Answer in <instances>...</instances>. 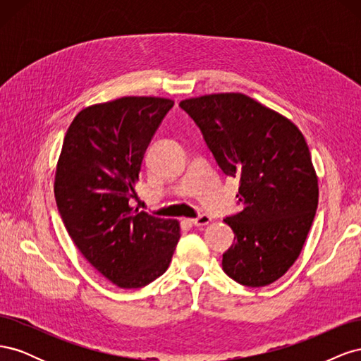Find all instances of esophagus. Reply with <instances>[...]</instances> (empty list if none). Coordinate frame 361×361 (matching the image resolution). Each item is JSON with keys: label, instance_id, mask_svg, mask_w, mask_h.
<instances>
[{"label": "esophagus", "instance_id": "1", "mask_svg": "<svg viewBox=\"0 0 361 361\" xmlns=\"http://www.w3.org/2000/svg\"><path fill=\"white\" fill-rule=\"evenodd\" d=\"M211 215H207V214H200L199 216H195V218H192L191 220V223L194 224V226H206V224H209L211 223Z\"/></svg>", "mask_w": 361, "mask_h": 361}]
</instances>
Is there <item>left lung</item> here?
<instances>
[{
    "mask_svg": "<svg viewBox=\"0 0 361 361\" xmlns=\"http://www.w3.org/2000/svg\"><path fill=\"white\" fill-rule=\"evenodd\" d=\"M202 130L227 176L239 178L243 211L224 218L235 241L226 274L244 286L279 280L298 259L318 207V176L301 130L243 93H215L179 104Z\"/></svg>",
    "mask_w": 361,
    "mask_h": 361,
    "instance_id": "obj_1",
    "label": "left lung"
}]
</instances>
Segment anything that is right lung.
Wrapping results in <instances>:
<instances>
[{"label":"right lung","mask_w":361,"mask_h":361,"mask_svg":"<svg viewBox=\"0 0 361 361\" xmlns=\"http://www.w3.org/2000/svg\"><path fill=\"white\" fill-rule=\"evenodd\" d=\"M174 105L155 96H125L87 106L63 141L54 194L81 255L123 289L149 285L167 271L180 238L176 220L134 209L145 152Z\"/></svg>","instance_id":"add662e5"}]
</instances>
